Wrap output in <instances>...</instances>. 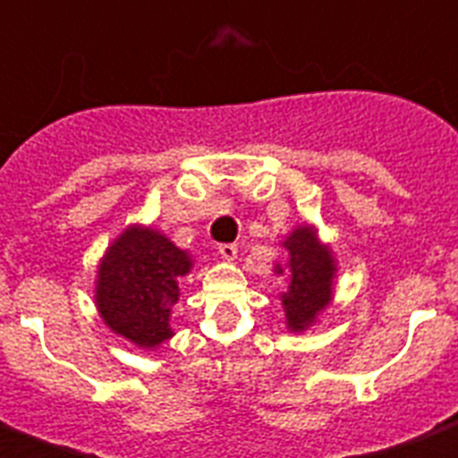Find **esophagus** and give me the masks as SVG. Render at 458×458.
I'll use <instances>...</instances> for the list:
<instances>
[{
	"mask_svg": "<svg viewBox=\"0 0 458 458\" xmlns=\"http://www.w3.org/2000/svg\"><path fill=\"white\" fill-rule=\"evenodd\" d=\"M217 253L223 255L225 260H235V255H238V248H235L233 242H220V245H217Z\"/></svg>",
	"mask_w": 458,
	"mask_h": 458,
	"instance_id": "34e87169",
	"label": "esophagus"
}]
</instances>
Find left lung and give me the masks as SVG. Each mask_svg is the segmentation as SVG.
Here are the masks:
<instances>
[{
    "label": "left lung",
    "mask_w": 458,
    "mask_h": 458,
    "mask_svg": "<svg viewBox=\"0 0 458 458\" xmlns=\"http://www.w3.org/2000/svg\"><path fill=\"white\" fill-rule=\"evenodd\" d=\"M283 248L288 250V270H291V285L281 295L285 323L291 331H306L313 326L320 310L331 303L334 293V273L335 263L331 250L320 245L316 238V230L295 228ZM283 273L281 266H276Z\"/></svg>",
    "instance_id": "left-lung-1"
}]
</instances>
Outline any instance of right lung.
<instances>
[{"label": "right lung", "mask_w": 458, "mask_h": 458, "mask_svg": "<svg viewBox=\"0 0 458 458\" xmlns=\"http://www.w3.org/2000/svg\"><path fill=\"white\" fill-rule=\"evenodd\" d=\"M190 268V255L157 230L127 228L99 263V316L114 334L155 348L173 335L170 308L180 298L177 278L188 276Z\"/></svg>", "instance_id": "obj_1"}]
</instances>
